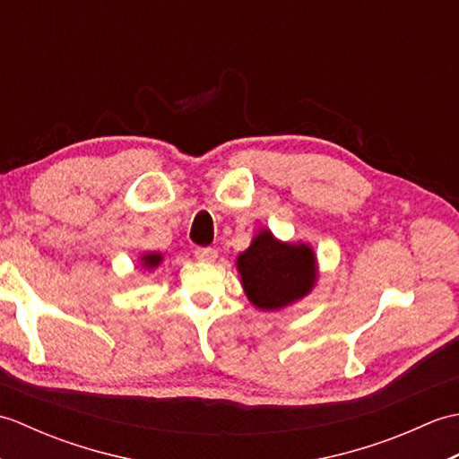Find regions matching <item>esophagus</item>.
Returning a JSON list of instances; mask_svg holds the SVG:
<instances>
[{
  "mask_svg": "<svg viewBox=\"0 0 459 459\" xmlns=\"http://www.w3.org/2000/svg\"><path fill=\"white\" fill-rule=\"evenodd\" d=\"M217 256H219L217 248H211V247L195 250V258L201 260V262H214V260H217Z\"/></svg>",
  "mask_w": 459,
  "mask_h": 459,
  "instance_id": "obj_1",
  "label": "esophagus"
}]
</instances>
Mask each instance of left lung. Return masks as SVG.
<instances>
[{
    "instance_id": "1",
    "label": "left lung",
    "mask_w": 459,
    "mask_h": 459,
    "mask_svg": "<svg viewBox=\"0 0 459 459\" xmlns=\"http://www.w3.org/2000/svg\"><path fill=\"white\" fill-rule=\"evenodd\" d=\"M237 268L247 298L266 311L307 296L317 280L316 252L306 242H281L266 229L238 255Z\"/></svg>"
}]
</instances>
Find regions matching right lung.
I'll return each mask as SVG.
<instances>
[{
  "label": "right lung",
  "instance_id": "1",
  "mask_svg": "<svg viewBox=\"0 0 459 459\" xmlns=\"http://www.w3.org/2000/svg\"><path fill=\"white\" fill-rule=\"evenodd\" d=\"M161 260H163V256L160 255V252H145V255L140 258L142 266L148 268V270L158 268L161 264Z\"/></svg>",
  "mask_w": 459,
  "mask_h": 459
}]
</instances>
